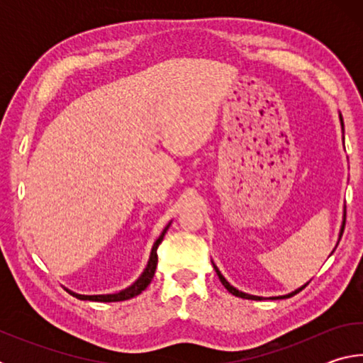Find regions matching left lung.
Returning a JSON list of instances; mask_svg holds the SVG:
<instances>
[{
  "instance_id": "left-lung-1",
  "label": "left lung",
  "mask_w": 363,
  "mask_h": 363,
  "mask_svg": "<svg viewBox=\"0 0 363 363\" xmlns=\"http://www.w3.org/2000/svg\"><path fill=\"white\" fill-rule=\"evenodd\" d=\"M340 121H341V126L344 128V123H342V115L340 113ZM344 225H346V208H344V218H342V224H341V230H340V238H337V243H340V240H341V235H342V232H344ZM337 247V245H336ZM336 247H335V250H336ZM333 250V251H335ZM333 251H331V253H333ZM213 266H214V270H216V274H218V277H219V280H220V284H223L225 288H227V291L229 293H232V294H235V296H238V298H245V299H261V296H255V294H248V293H243V291H240V290H237L235 286H232L229 281H227L225 279H224V275L219 272V269L216 267V264L213 262ZM307 284H309V281H307ZM306 284V285H307ZM306 285H303L301 288H298V290H294V291H291V293H288V294H284V296H272L270 299H281V298H291L293 294H296V293H299L301 290H303V288L306 286Z\"/></svg>"
}]
</instances>
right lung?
<instances>
[{"label": "right lung", "mask_w": 363, "mask_h": 363, "mask_svg": "<svg viewBox=\"0 0 363 363\" xmlns=\"http://www.w3.org/2000/svg\"><path fill=\"white\" fill-rule=\"evenodd\" d=\"M171 224V223H169ZM169 224L164 227L163 232L160 233V237L155 240L150 251V256H149V261H147V266L144 269V272L139 275V279L134 281L133 285H130L125 290H121L118 293H112V294H78V293H73L70 290L69 291L72 296H75L82 301H99V303H113V301H125V299H131L134 296H138V294L143 293L149 284L153 279V275H155V269H157V262H158V256H157V248L158 245L162 243L164 233L169 229Z\"/></svg>", "instance_id": "right-lung-1"}]
</instances>
